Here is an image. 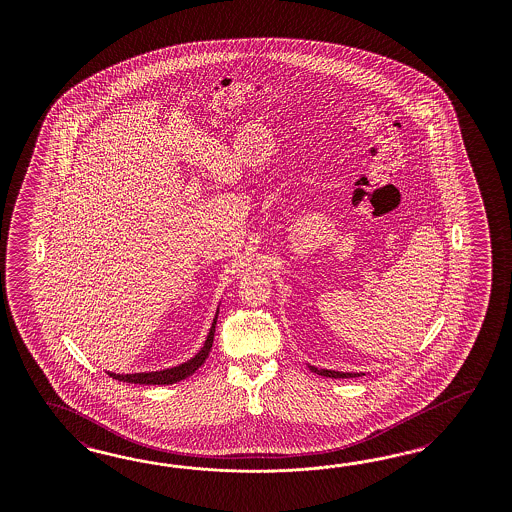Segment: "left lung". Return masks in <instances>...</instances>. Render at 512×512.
Listing matches in <instances>:
<instances>
[{
	"label": "left lung",
	"mask_w": 512,
	"mask_h": 512,
	"mask_svg": "<svg viewBox=\"0 0 512 512\" xmlns=\"http://www.w3.org/2000/svg\"><path fill=\"white\" fill-rule=\"evenodd\" d=\"M308 368H310L311 372H313V373H319V375H323V377H332V379H347V377H360V375H364V373L334 372V370H319V368H315V366H310V364H308Z\"/></svg>",
	"instance_id": "left-lung-1"
}]
</instances>
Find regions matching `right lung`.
Instances as JSON below:
<instances>
[{"label":"right lung","mask_w":512,"mask_h":512,"mask_svg":"<svg viewBox=\"0 0 512 512\" xmlns=\"http://www.w3.org/2000/svg\"><path fill=\"white\" fill-rule=\"evenodd\" d=\"M217 313L214 317V323L210 326V332L206 336V341L201 347V351L193 358H189L184 364H178L174 368H167V370H159V372H142V373H110L112 379H118V381H124V383H135V385H172V383H178L182 379H186L189 375L197 372L204 364V360L208 358V353L212 349V343H214V332H216Z\"/></svg>","instance_id":"right-lung-1"}]
</instances>
